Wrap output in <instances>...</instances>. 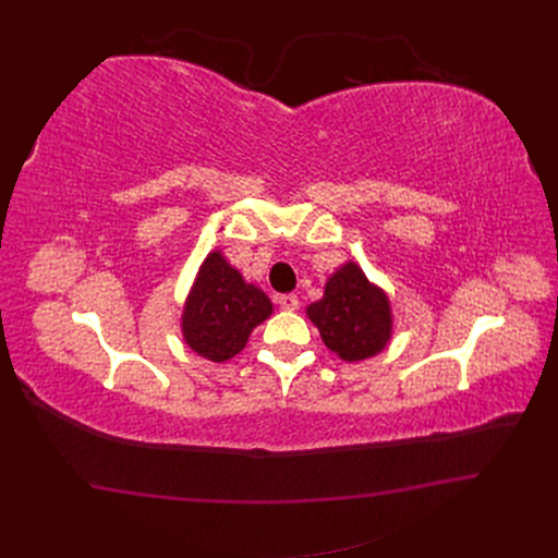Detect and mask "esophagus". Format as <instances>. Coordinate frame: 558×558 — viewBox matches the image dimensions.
Instances as JSON below:
<instances>
[{
    "label": "esophagus",
    "mask_w": 558,
    "mask_h": 558,
    "mask_svg": "<svg viewBox=\"0 0 558 558\" xmlns=\"http://www.w3.org/2000/svg\"><path fill=\"white\" fill-rule=\"evenodd\" d=\"M277 305L286 312H295L300 307V300L293 293H283V295H277Z\"/></svg>",
    "instance_id": "1"
}]
</instances>
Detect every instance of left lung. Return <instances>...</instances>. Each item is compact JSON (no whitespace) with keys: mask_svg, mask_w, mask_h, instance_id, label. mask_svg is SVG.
<instances>
[{"mask_svg":"<svg viewBox=\"0 0 558 558\" xmlns=\"http://www.w3.org/2000/svg\"><path fill=\"white\" fill-rule=\"evenodd\" d=\"M307 316L320 340L344 363H361L381 353L393 337V310L388 293L363 269L347 260L328 277L324 298L312 302Z\"/></svg>","mask_w":558,"mask_h":558,"instance_id":"8db88e82","label":"left lung"}]
</instances>
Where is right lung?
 Listing matches in <instances>:
<instances>
[{"instance_id": "add662e5", "label": "right lung", "mask_w": 558, "mask_h": 558, "mask_svg": "<svg viewBox=\"0 0 558 558\" xmlns=\"http://www.w3.org/2000/svg\"><path fill=\"white\" fill-rule=\"evenodd\" d=\"M272 300L242 277L221 248L199 263L183 302L181 337L197 356L226 363L246 347L253 328L272 316Z\"/></svg>"}]
</instances>
